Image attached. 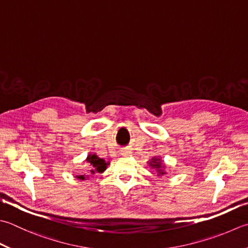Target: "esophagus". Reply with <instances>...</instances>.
I'll use <instances>...</instances> for the list:
<instances>
[{"instance_id":"esophagus-1","label":"esophagus","mask_w":248,"mask_h":248,"mask_svg":"<svg viewBox=\"0 0 248 248\" xmlns=\"http://www.w3.org/2000/svg\"><path fill=\"white\" fill-rule=\"evenodd\" d=\"M121 155H123L124 157H129V156H132V152H130V150H123V152H121Z\"/></svg>"}]
</instances>
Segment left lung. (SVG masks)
<instances>
[{"label": "left lung", "mask_w": 248, "mask_h": 248, "mask_svg": "<svg viewBox=\"0 0 248 248\" xmlns=\"http://www.w3.org/2000/svg\"><path fill=\"white\" fill-rule=\"evenodd\" d=\"M148 164H149L150 168L156 170L158 176H163V175H166V174H167V172L164 171V168H166V166H164L162 160L160 157L152 158V160H150V161L148 162Z\"/></svg>", "instance_id": "8db88e82"}]
</instances>
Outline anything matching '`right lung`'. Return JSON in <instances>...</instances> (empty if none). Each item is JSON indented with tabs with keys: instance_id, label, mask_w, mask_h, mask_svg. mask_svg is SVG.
Wrapping results in <instances>:
<instances>
[{
	"instance_id": "add662e5",
	"label": "right lung",
	"mask_w": 248,
	"mask_h": 248,
	"mask_svg": "<svg viewBox=\"0 0 248 248\" xmlns=\"http://www.w3.org/2000/svg\"><path fill=\"white\" fill-rule=\"evenodd\" d=\"M86 161H87V163H89V166L91 168V170H90L91 174L103 173L109 164V162H106L104 159L98 157L95 154H89L88 157L86 158ZM75 177L78 179H81V181H85L86 178L89 177V175H76Z\"/></svg>"
}]
</instances>
